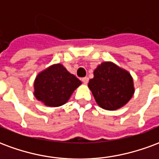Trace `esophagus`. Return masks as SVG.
Returning <instances> with one entry per match:
<instances>
[{
    "mask_svg": "<svg viewBox=\"0 0 159 159\" xmlns=\"http://www.w3.org/2000/svg\"><path fill=\"white\" fill-rule=\"evenodd\" d=\"M82 81H83V83H84V84H87V83H89V77H83V79H82Z\"/></svg>",
    "mask_w": 159,
    "mask_h": 159,
    "instance_id": "obj_1",
    "label": "esophagus"
}]
</instances>
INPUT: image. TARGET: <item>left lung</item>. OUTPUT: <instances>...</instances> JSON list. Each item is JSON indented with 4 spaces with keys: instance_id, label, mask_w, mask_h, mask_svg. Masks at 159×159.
<instances>
[{
    "instance_id": "1",
    "label": "left lung",
    "mask_w": 159,
    "mask_h": 159,
    "mask_svg": "<svg viewBox=\"0 0 159 159\" xmlns=\"http://www.w3.org/2000/svg\"><path fill=\"white\" fill-rule=\"evenodd\" d=\"M88 86L99 107L108 111L124 107L134 93L130 73L111 61L97 66Z\"/></svg>"
}]
</instances>
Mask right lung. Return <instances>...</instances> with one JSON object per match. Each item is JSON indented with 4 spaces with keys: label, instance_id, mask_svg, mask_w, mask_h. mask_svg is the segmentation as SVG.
Returning a JSON list of instances; mask_svg holds the SVG:
<instances>
[{
    "label": "right lung",
    "instance_id": "add662e5",
    "mask_svg": "<svg viewBox=\"0 0 159 159\" xmlns=\"http://www.w3.org/2000/svg\"><path fill=\"white\" fill-rule=\"evenodd\" d=\"M82 82L61 64H54L37 74L34 96L49 107H61L69 100Z\"/></svg>",
    "mask_w": 159,
    "mask_h": 159
}]
</instances>
